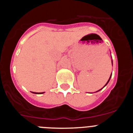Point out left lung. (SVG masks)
I'll use <instances>...</instances> for the list:
<instances>
[{"label": "left lung", "instance_id": "8db88e82", "mask_svg": "<svg viewBox=\"0 0 133 133\" xmlns=\"http://www.w3.org/2000/svg\"><path fill=\"white\" fill-rule=\"evenodd\" d=\"M111 76H112V74H111V75H110V78H109V80H108V81H107V83H106V84H105V85H104V87H103V88H102V89H100V90H97V91H96V92H98V91H100V90H102V89H103V88H104V87H105V86H106V85H107V84H108V83H109V81H110V77H111Z\"/></svg>", "mask_w": 133, "mask_h": 133}]
</instances>
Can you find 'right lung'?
I'll list each match as a JSON object with an SVG mask.
<instances>
[{"label":"right lung","instance_id":"1","mask_svg":"<svg viewBox=\"0 0 133 133\" xmlns=\"http://www.w3.org/2000/svg\"><path fill=\"white\" fill-rule=\"evenodd\" d=\"M44 92H32V93L34 94H43Z\"/></svg>","mask_w":133,"mask_h":133}]
</instances>
